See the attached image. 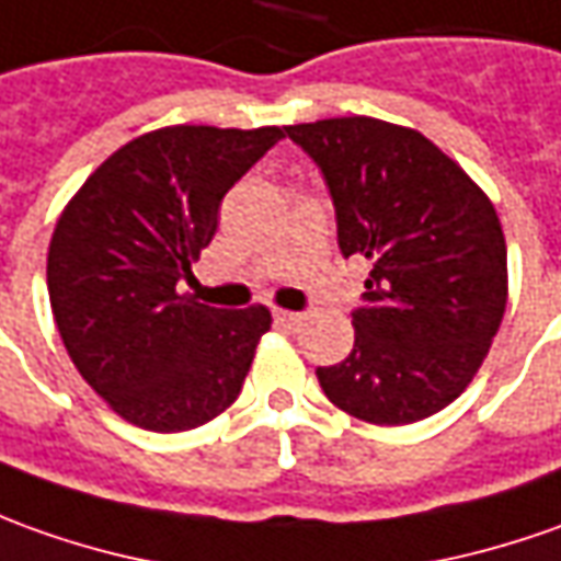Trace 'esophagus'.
Here are the masks:
<instances>
[{
	"label": "esophagus",
	"mask_w": 561,
	"mask_h": 561,
	"mask_svg": "<svg viewBox=\"0 0 561 561\" xmlns=\"http://www.w3.org/2000/svg\"><path fill=\"white\" fill-rule=\"evenodd\" d=\"M276 322H279L282 329H297V325L304 322V316L291 310H276Z\"/></svg>",
	"instance_id": "esophagus-1"
}]
</instances>
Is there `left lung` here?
I'll return each instance as SVG.
<instances>
[{"label":"left lung","mask_w":561,"mask_h":561,"mask_svg":"<svg viewBox=\"0 0 561 561\" xmlns=\"http://www.w3.org/2000/svg\"><path fill=\"white\" fill-rule=\"evenodd\" d=\"M319 165L337 245L371 261L356 344L316 368L331 402L365 424L424 421L467 390L506 310V242L491 199L421 131L371 119L288 125Z\"/></svg>","instance_id":"obj_1"}]
</instances>
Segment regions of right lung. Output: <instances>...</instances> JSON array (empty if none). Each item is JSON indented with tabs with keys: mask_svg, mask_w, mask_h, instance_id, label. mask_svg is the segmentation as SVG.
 <instances>
[{
	"mask_svg": "<svg viewBox=\"0 0 561 561\" xmlns=\"http://www.w3.org/2000/svg\"><path fill=\"white\" fill-rule=\"evenodd\" d=\"M285 128L169 125L128 140L57 217L48 297L79 375L152 433L215 421L242 390L273 316L205 307L178 282L211 242L220 199Z\"/></svg>",
	"mask_w": 561,
	"mask_h": 561,
	"instance_id": "1",
	"label": "right lung"
}]
</instances>
